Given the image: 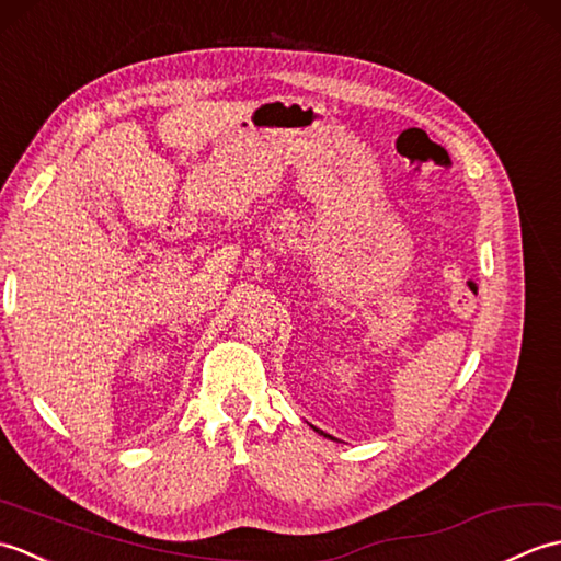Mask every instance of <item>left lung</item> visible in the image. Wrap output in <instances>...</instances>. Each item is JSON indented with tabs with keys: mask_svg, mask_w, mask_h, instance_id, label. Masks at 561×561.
<instances>
[{
	"mask_svg": "<svg viewBox=\"0 0 561 561\" xmlns=\"http://www.w3.org/2000/svg\"><path fill=\"white\" fill-rule=\"evenodd\" d=\"M325 436H328V434H325ZM328 438H332V436H328Z\"/></svg>",
	"mask_w": 561,
	"mask_h": 561,
	"instance_id": "1",
	"label": "left lung"
}]
</instances>
